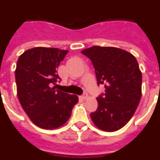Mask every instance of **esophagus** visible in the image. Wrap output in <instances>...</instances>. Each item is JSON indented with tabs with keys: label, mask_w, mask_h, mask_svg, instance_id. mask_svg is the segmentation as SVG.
I'll use <instances>...</instances> for the list:
<instances>
[{
	"label": "esophagus",
	"mask_w": 160,
	"mask_h": 160,
	"mask_svg": "<svg viewBox=\"0 0 160 160\" xmlns=\"http://www.w3.org/2000/svg\"><path fill=\"white\" fill-rule=\"evenodd\" d=\"M88 98V93H87V92H84V94L82 95V96H81V98L82 99H84V100H85V99H87Z\"/></svg>",
	"instance_id": "1"
}]
</instances>
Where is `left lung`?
<instances>
[{
	"label": "left lung",
	"instance_id": "8db88e82",
	"mask_svg": "<svg viewBox=\"0 0 160 160\" xmlns=\"http://www.w3.org/2000/svg\"><path fill=\"white\" fill-rule=\"evenodd\" d=\"M81 53L92 62L98 84H105L91 119L103 131H117L132 117L142 97V76L136 58L115 47L92 46Z\"/></svg>",
	"mask_w": 160,
	"mask_h": 160
}]
</instances>
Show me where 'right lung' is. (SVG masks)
I'll return each mask as SVG.
<instances>
[{
	"mask_svg": "<svg viewBox=\"0 0 160 160\" xmlns=\"http://www.w3.org/2000/svg\"><path fill=\"white\" fill-rule=\"evenodd\" d=\"M68 50L36 47L18 58L15 70L17 94L23 111L38 127L54 129L63 125L78 97L56 90L57 68Z\"/></svg>",
	"mask_w": 160,
	"mask_h": 160,
	"instance_id": "add662e5",
	"label": "right lung"
}]
</instances>
